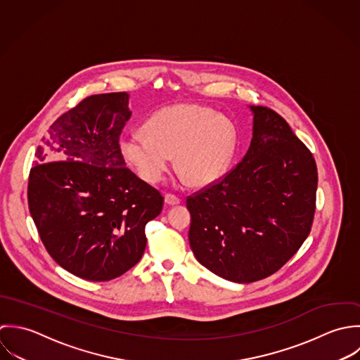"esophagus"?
<instances>
[{
  "label": "esophagus",
  "mask_w": 360,
  "mask_h": 360,
  "mask_svg": "<svg viewBox=\"0 0 360 360\" xmlns=\"http://www.w3.org/2000/svg\"><path fill=\"white\" fill-rule=\"evenodd\" d=\"M164 200H165V203H167L168 206H176V205L181 203V199H179L178 196H175V195H171V193H167V195L164 196Z\"/></svg>",
  "instance_id": "obj_1"
}]
</instances>
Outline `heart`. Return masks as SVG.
I'll return each instance as SVG.
<instances>
[{
    "label": "heart",
    "instance_id": "obj_1",
    "mask_svg": "<svg viewBox=\"0 0 360 360\" xmlns=\"http://www.w3.org/2000/svg\"><path fill=\"white\" fill-rule=\"evenodd\" d=\"M144 133L125 136L121 150L148 184L162 179L175 155L176 169L189 185L207 186L226 172L236 142L228 120L196 104L161 108L147 120Z\"/></svg>",
    "mask_w": 360,
    "mask_h": 360
}]
</instances>
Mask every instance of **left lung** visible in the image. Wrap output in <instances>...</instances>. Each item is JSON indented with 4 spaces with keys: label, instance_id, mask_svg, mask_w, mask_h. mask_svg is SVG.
<instances>
[{
    "label": "left lung",
    "instance_id": "8db88e82",
    "mask_svg": "<svg viewBox=\"0 0 360 360\" xmlns=\"http://www.w3.org/2000/svg\"><path fill=\"white\" fill-rule=\"evenodd\" d=\"M253 138L242 161L188 196L189 243L218 277L249 284L278 271L310 233L317 167L287 121L250 105Z\"/></svg>",
    "mask_w": 360,
    "mask_h": 360
}]
</instances>
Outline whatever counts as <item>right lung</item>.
I'll list each match as a JSON object with an SVG mask.
<instances>
[{
	"label": "right lung",
	"instance_id": "add662e5",
	"mask_svg": "<svg viewBox=\"0 0 360 360\" xmlns=\"http://www.w3.org/2000/svg\"><path fill=\"white\" fill-rule=\"evenodd\" d=\"M131 115L125 91L86 97L50 127L30 169L29 212L43 245L87 281L132 269L146 249V224L162 210L160 192L125 167L120 135Z\"/></svg>",
	"mask_w": 360,
	"mask_h": 360
}]
</instances>
